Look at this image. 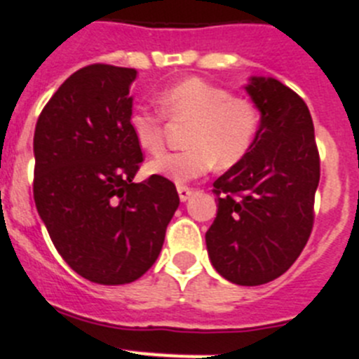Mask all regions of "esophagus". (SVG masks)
Returning <instances> with one entry per match:
<instances>
[{"instance_id": "obj_1", "label": "esophagus", "mask_w": 359, "mask_h": 359, "mask_svg": "<svg viewBox=\"0 0 359 359\" xmlns=\"http://www.w3.org/2000/svg\"><path fill=\"white\" fill-rule=\"evenodd\" d=\"M177 191H179L180 202H186V200L191 198V195H193V189H189V187H186V186H179L177 187Z\"/></svg>"}]
</instances>
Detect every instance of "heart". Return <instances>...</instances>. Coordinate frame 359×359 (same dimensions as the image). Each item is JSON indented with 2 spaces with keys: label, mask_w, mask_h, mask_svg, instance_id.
Instances as JSON below:
<instances>
[{
  "label": "heart",
  "mask_w": 359,
  "mask_h": 359,
  "mask_svg": "<svg viewBox=\"0 0 359 359\" xmlns=\"http://www.w3.org/2000/svg\"><path fill=\"white\" fill-rule=\"evenodd\" d=\"M163 114L172 123L187 125L186 150L166 154L148 163V172L189 182L205 175L212 166H234L250 150L259 127L256 105L247 98L232 96L225 87L202 79H186L164 91L159 98ZM128 128L137 147L150 156L164 150V116L148 109H135Z\"/></svg>",
  "instance_id": "b5f03b06"
}]
</instances>
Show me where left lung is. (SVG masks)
Returning a JSON list of instances; mask_svg holds the SVG:
<instances>
[{
    "mask_svg": "<svg viewBox=\"0 0 359 359\" xmlns=\"http://www.w3.org/2000/svg\"><path fill=\"white\" fill-rule=\"evenodd\" d=\"M245 91L261 123L247 156L212 184L218 211L205 245L219 276L259 286L283 276L308 243L320 157L297 93L264 76H252Z\"/></svg>",
    "mask_w": 359,
    "mask_h": 359,
    "instance_id": "obj_1",
    "label": "left lung"
}]
</instances>
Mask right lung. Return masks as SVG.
<instances>
[{
    "label": "right lung",
    "instance_id": "obj_1",
    "mask_svg": "<svg viewBox=\"0 0 359 359\" xmlns=\"http://www.w3.org/2000/svg\"><path fill=\"white\" fill-rule=\"evenodd\" d=\"M132 67L91 64L57 89L35 125L34 200L62 259L83 279L127 284L159 257L179 208L172 180L134 177Z\"/></svg>",
    "mask_w": 359,
    "mask_h": 359
}]
</instances>
